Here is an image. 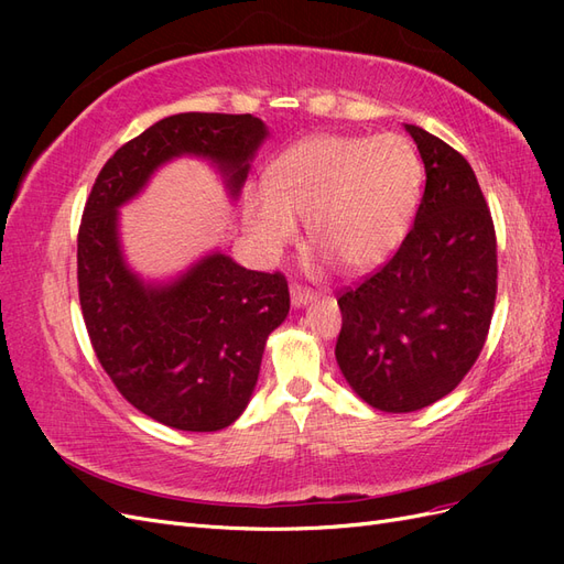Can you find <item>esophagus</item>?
<instances>
[{
    "mask_svg": "<svg viewBox=\"0 0 564 564\" xmlns=\"http://www.w3.org/2000/svg\"><path fill=\"white\" fill-rule=\"evenodd\" d=\"M289 292H292V305H294V308H303V305L313 303V299H315V294L311 292V289H305L301 284H292V289H289Z\"/></svg>",
    "mask_w": 564,
    "mask_h": 564,
    "instance_id": "obj_1",
    "label": "esophagus"
}]
</instances>
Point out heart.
Segmentation results:
<instances>
[{
  "label": "heart",
  "mask_w": 564,
  "mask_h": 564,
  "mask_svg": "<svg viewBox=\"0 0 564 564\" xmlns=\"http://www.w3.org/2000/svg\"><path fill=\"white\" fill-rule=\"evenodd\" d=\"M423 166L402 133H317L284 150L270 187L245 193V224L275 259L308 218L311 242L348 272L381 265L412 226Z\"/></svg>",
  "instance_id": "1"
}]
</instances>
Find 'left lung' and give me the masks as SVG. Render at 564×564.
<instances>
[{"label":"left lung","instance_id":"8db88e82","mask_svg":"<svg viewBox=\"0 0 564 564\" xmlns=\"http://www.w3.org/2000/svg\"><path fill=\"white\" fill-rule=\"evenodd\" d=\"M425 166L412 230L392 259L338 296L336 362L381 412L429 406L480 355L497 301V232L470 164L437 135L404 124Z\"/></svg>","mask_w":564,"mask_h":564}]
</instances>
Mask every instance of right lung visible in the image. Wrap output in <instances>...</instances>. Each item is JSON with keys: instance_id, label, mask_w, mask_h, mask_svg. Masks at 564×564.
<instances>
[{"instance_id": "1", "label": "right lung", "mask_w": 564, "mask_h": 564, "mask_svg": "<svg viewBox=\"0 0 564 564\" xmlns=\"http://www.w3.org/2000/svg\"><path fill=\"white\" fill-rule=\"evenodd\" d=\"M265 139L251 115L164 117L115 152L84 207L77 282L91 346L124 400L169 429L212 433L240 419L289 286L282 272L247 270L220 251L166 284L143 282L124 261L117 209L183 155L209 160L235 199Z\"/></svg>"}]
</instances>
